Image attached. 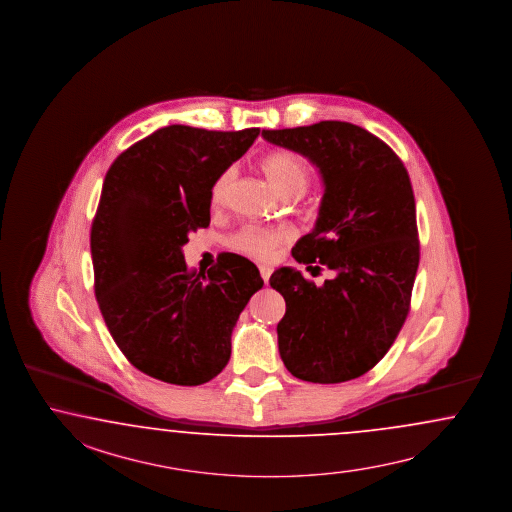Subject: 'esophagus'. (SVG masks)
<instances>
[{"label":"esophagus","mask_w":512,"mask_h":512,"mask_svg":"<svg viewBox=\"0 0 512 512\" xmlns=\"http://www.w3.org/2000/svg\"><path fill=\"white\" fill-rule=\"evenodd\" d=\"M260 275H262L264 282L269 281V277H271V267H269V265H260Z\"/></svg>","instance_id":"esophagus-1"}]
</instances>
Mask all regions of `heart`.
<instances>
[{"mask_svg": "<svg viewBox=\"0 0 512 512\" xmlns=\"http://www.w3.org/2000/svg\"><path fill=\"white\" fill-rule=\"evenodd\" d=\"M265 175L273 184V188L284 199H299L311 184V167L307 162L292 154V152H273L265 156ZM235 177V167H228L222 171L211 188V203L213 207L224 205L230 192L231 181ZM290 239V233L282 228H264V226H243L230 237V247L239 250L243 254H250L254 258H269L273 250L286 243Z\"/></svg>", "mask_w": 512, "mask_h": 512, "instance_id": "obj_1", "label": "heart"}]
</instances>
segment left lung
Listing matches in <instances>:
<instances>
[{"label":"left lung","mask_w":512,"mask_h":512,"mask_svg":"<svg viewBox=\"0 0 512 512\" xmlns=\"http://www.w3.org/2000/svg\"><path fill=\"white\" fill-rule=\"evenodd\" d=\"M262 137L318 169V218L292 256L307 269L335 271L322 286L294 267L271 275L286 301L277 326L282 362L307 382L358 379L382 360L409 314L420 260L409 173L384 141L350 122L264 130Z\"/></svg>","instance_id":"left-lung-1"}]
</instances>
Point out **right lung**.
I'll use <instances>...</instances> for the list:
<instances>
[{
  "mask_svg": "<svg viewBox=\"0 0 512 512\" xmlns=\"http://www.w3.org/2000/svg\"><path fill=\"white\" fill-rule=\"evenodd\" d=\"M260 130L165 126L109 167L90 233L96 299L116 345L152 379L198 386L228 365L231 331L264 281L239 254L186 269L188 235L211 222V188Z\"/></svg>",
  "mask_w": 512,
  "mask_h": 512,
  "instance_id": "obj_1",
  "label": "right lung"
}]
</instances>
